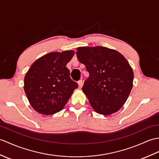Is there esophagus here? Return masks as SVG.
I'll return each mask as SVG.
<instances>
[{
  "label": "esophagus",
  "instance_id": "34e87169",
  "mask_svg": "<svg viewBox=\"0 0 159 159\" xmlns=\"http://www.w3.org/2000/svg\"><path fill=\"white\" fill-rule=\"evenodd\" d=\"M78 84H79V88H81L83 85V80H80L78 81Z\"/></svg>",
  "mask_w": 159,
  "mask_h": 159
}]
</instances>
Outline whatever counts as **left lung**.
I'll list each match as a JSON object with an SVG mask.
<instances>
[{"mask_svg": "<svg viewBox=\"0 0 159 159\" xmlns=\"http://www.w3.org/2000/svg\"><path fill=\"white\" fill-rule=\"evenodd\" d=\"M76 50L79 61L89 73L82 89L92 108L103 115L119 111L133 87L134 72L126 58L104 47H80Z\"/></svg>", "mask_w": 159, "mask_h": 159, "instance_id": "left-lung-1", "label": "left lung"}]
</instances>
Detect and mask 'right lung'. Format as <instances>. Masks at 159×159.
Instances as JSON below:
<instances>
[{
	"mask_svg": "<svg viewBox=\"0 0 159 159\" xmlns=\"http://www.w3.org/2000/svg\"><path fill=\"white\" fill-rule=\"evenodd\" d=\"M75 51L51 52L33 63L24 78V89L36 112L51 115L61 110L78 88L70 76L66 64Z\"/></svg>",
	"mask_w": 159,
	"mask_h": 159,
	"instance_id": "add662e5",
	"label": "right lung"
}]
</instances>
